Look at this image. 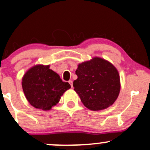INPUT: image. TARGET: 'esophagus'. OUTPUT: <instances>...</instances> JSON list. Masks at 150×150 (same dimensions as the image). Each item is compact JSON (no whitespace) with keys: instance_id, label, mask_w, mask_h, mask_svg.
Masks as SVG:
<instances>
[{"instance_id":"esophagus-1","label":"esophagus","mask_w":150,"mask_h":150,"mask_svg":"<svg viewBox=\"0 0 150 150\" xmlns=\"http://www.w3.org/2000/svg\"><path fill=\"white\" fill-rule=\"evenodd\" d=\"M68 83H69V84H70V86H71V87H72V88L73 87V85H72V84H73V83H72V80H69Z\"/></svg>"}]
</instances>
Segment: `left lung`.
<instances>
[{
  "mask_svg": "<svg viewBox=\"0 0 150 150\" xmlns=\"http://www.w3.org/2000/svg\"><path fill=\"white\" fill-rule=\"evenodd\" d=\"M78 79L73 87L83 105L91 111H100L113 105L119 95L120 76L108 61L95 57L78 64Z\"/></svg>",
  "mask_w": 150,
  "mask_h": 150,
  "instance_id": "obj_1",
  "label": "left lung"
}]
</instances>
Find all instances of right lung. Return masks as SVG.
Listing matches in <instances>:
<instances>
[{
    "label": "right lung",
    "mask_w": 150,
    "mask_h": 150,
    "mask_svg": "<svg viewBox=\"0 0 150 150\" xmlns=\"http://www.w3.org/2000/svg\"><path fill=\"white\" fill-rule=\"evenodd\" d=\"M22 88L26 99L34 108L50 111L57 105L66 91L71 88L63 82L50 65L37 64L29 69L22 78Z\"/></svg>",
    "instance_id": "obj_1"
}]
</instances>
